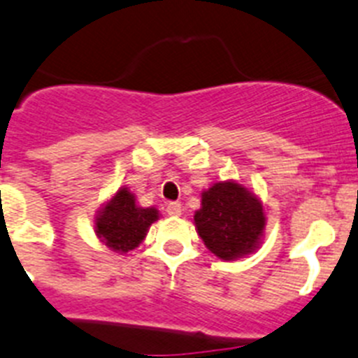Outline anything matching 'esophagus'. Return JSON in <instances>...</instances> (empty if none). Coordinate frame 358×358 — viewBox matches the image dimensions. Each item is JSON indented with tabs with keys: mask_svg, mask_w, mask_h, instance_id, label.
I'll return each mask as SVG.
<instances>
[{
	"mask_svg": "<svg viewBox=\"0 0 358 358\" xmlns=\"http://www.w3.org/2000/svg\"><path fill=\"white\" fill-rule=\"evenodd\" d=\"M166 212L169 215H180L182 214V205L178 201H169L166 205Z\"/></svg>",
	"mask_w": 358,
	"mask_h": 358,
	"instance_id": "34e87169",
	"label": "esophagus"
}]
</instances>
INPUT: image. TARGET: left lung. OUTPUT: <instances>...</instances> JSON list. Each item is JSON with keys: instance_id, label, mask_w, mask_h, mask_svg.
<instances>
[{"instance_id": "8db88e82", "label": "left lung", "mask_w": 358, "mask_h": 358, "mask_svg": "<svg viewBox=\"0 0 358 358\" xmlns=\"http://www.w3.org/2000/svg\"><path fill=\"white\" fill-rule=\"evenodd\" d=\"M194 224L205 246L215 257L234 260L255 250L262 237V205L235 182H219L201 194Z\"/></svg>"}]
</instances>
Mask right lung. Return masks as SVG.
I'll use <instances>...</instances> for the list:
<instances>
[{"label": "right lung", "instance_id": "obj_1", "mask_svg": "<svg viewBox=\"0 0 358 358\" xmlns=\"http://www.w3.org/2000/svg\"><path fill=\"white\" fill-rule=\"evenodd\" d=\"M157 219V208L137 207L134 194L121 187L96 217V234L110 250L127 253L143 243L148 228Z\"/></svg>", "mask_w": 358, "mask_h": 358}]
</instances>
